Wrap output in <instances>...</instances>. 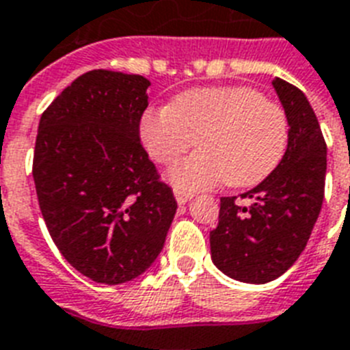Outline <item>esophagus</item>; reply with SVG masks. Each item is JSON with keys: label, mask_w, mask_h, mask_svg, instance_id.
<instances>
[{"label": "esophagus", "mask_w": 350, "mask_h": 350, "mask_svg": "<svg viewBox=\"0 0 350 350\" xmlns=\"http://www.w3.org/2000/svg\"><path fill=\"white\" fill-rule=\"evenodd\" d=\"M175 198H177V202L180 204V206H184V204H188L189 200H191L193 195H189V193H183V191H175Z\"/></svg>", "instance_id": "34e87169"}]
</instances>
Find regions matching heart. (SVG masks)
Wrapping results in <instances>:
<instances>
[{"label": "heart", "instance_id": "1", "mask_svg": "<svg viewBox=\"0 0 350 350\" xmlns=\"http://www.w3.org/2000/svg\"><path fill=\"white\" fill-rule=\"evenodd\" d=\"M142 146L159 164H173L197 144L200 152L170 170L180 191L226 180L247 188L275 172L286 155L289 121L284 108L247 86H211L178 94L164 108L144 111Z\"/></svg>", "mask_w": 350, "mask_h": 350}]
</instances>
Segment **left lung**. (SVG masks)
Returning <instances> with one entry per match:
<instances>
[{
    "label": "left lung",
    "instance_id": "8db88e82",
    "mask_svg": "<svg viewBox=\"0 0 350 350\" xmlns=\"http://www.w3.org/2000/svg\"><path fill=\"white\" fill-rule=\"evenodd\" d=\"M289 142L280 164L245 191L251 206L220 198L219 226L209 233L211 260L224 275L245 284H267L295 264L317 224L323 202L327 146L304 92L275 77Z\"/></svg>",
    "mask_w": 350,
    "mask_h": 350
}]
</instances>
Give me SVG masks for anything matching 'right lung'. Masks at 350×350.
<instances>
[{"label":"right lung","mask_w":350,"mask_h":350,"mask_svg":"<svg viewBox=\"0 0 350 350\" xmlns=\"http://www.w3.org/2000/svg\"><path fill=\"white\" fill-rule=\"evenodd\" d=\"M150 81L90 70L39 121L33 183L49 233L66 262L106 286L157 260L177 200L139 137Z\"/></svg>","instance_id":"right-lung-1"}]
</instances>
